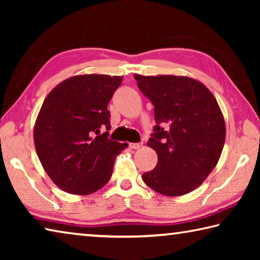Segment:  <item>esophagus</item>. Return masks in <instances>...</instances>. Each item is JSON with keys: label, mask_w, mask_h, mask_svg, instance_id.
Wrapping results in <instances>:
<instances>
[{"label": "esophagus", "mask_w": 260, "mask_h": 260, "mask_svg": "<svg viewBox=\"0 0 260 260\" xmlns=\"http://www.w3.org/2000/svg\"><path fill=\"white\" fill-rule=\"evenodd\" d=\"M142 146H143L142 143H129L131 149H140Z\"/></svg>", "instance_id": "esophagus-1"}]
</instances>
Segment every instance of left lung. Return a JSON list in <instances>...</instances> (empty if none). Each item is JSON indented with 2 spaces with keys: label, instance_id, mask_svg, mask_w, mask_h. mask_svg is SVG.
<instances>
[{
  "label": "left lung",
  "instance_id": "left-lung-1",
  "mask_svg": "<svg viewBox=\"0 0 260 260\" xmlns=\"http://www.w3.org/2000/svg\"><path fill=\"white\" fill-rule=\"evenodd\" d=\"M134 78L155 107L157 124L147 144L158 161L142 174L144 183L165 196L195 190L217 165L225 143V119L217 100L203 83L189 77Z\"/></svg>",
  "mask_w": 260,
  "mask_h": 260
}]
</instances>
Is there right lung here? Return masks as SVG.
<instances>
[{
	"label": "right lung",
	"mask_w": 260,
	"mask_h": 260,
	"mask_svg": "<svg viewBox=\"0 0 260 260\" xmlns=\"http://www.w3.org/2000/svg\"><path fill=\"white\" fill-rule=\"evenodd\" d=\"M121 76L82 74L58 83L40 109L33 138L43 169L57 187L89 195L108 183L114 159L127 148L108 138V104Z\"/></svg>",
	"instance_id": "obj_1"
}]
</instances>
